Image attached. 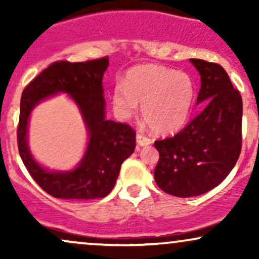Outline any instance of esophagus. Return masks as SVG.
<instances>
[{
  "mask_svg": "<svg viewBox=\"0 0 259 259\" xmlns=\"http://www.w3.org/2000/svg\"><path fill=\"white\" fill-rule=\"evenodd\" d=\"M136 142H138L139 146H147V145H151L152 144V140L148 139L146 135H144L142 133H138V135H136Z\"/></svg>",
  "mask_w": 259,
  "mask_h": 259,
  "instance_id": "1",
  "label": "esophagus"
}]
</instances>
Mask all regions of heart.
Instances as JSON below:
<instances>
[{"label":"heart","mask_w":259,"mask_h":259,"mask_svg":"<svg viewBox=\"0 0 259 259\" xmlns=\"http://www.w3.org/2000/svg\"><path fill=\"white\" fill-rule=\"evenodd\" d=\"M195 90L190 76L156 64L136 65L127 70L123 86L113 90L118 117L129 119L142 105V117L157 134H173L185 125Z\"/></svg>","instance_id":"heart-1"}]
</instances>
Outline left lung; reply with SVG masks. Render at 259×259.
I'll list each match as a JSON object with an SVG mask.
<instances>
[{
    "label": "left lung",
    "instance_id": "left-lung-1",
    "mask_svg": "<svg viewBox=\"0 0 259 259\" xmlns=\"http://www.w3.org/2000/svg\"><path fill=\"white\" fill-rule=\"evenodd\" d=\"M201 76L196 105H203L185 129L154 142L159 160L154 180L177 197H194L218 186L241 152L242 100L222 65L190 59Z\"/></svg>",
    "mask_w": 259,
    "mask_h": 259
}]
</instances>
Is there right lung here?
<instances>
[{
	"label": "right lung",
	"mask_w": 259,
	"mask_h": 259,
	"mask_svg": "<svg viewBox=\"0 0 259 259\" xmlns=\"http://www.w3.org/2000/svg\"><path fill=\"white\" fill-rule=\"evenodd\" d=\"M108 58L88 62H56L41 72L24 89L20 100L18 148L32 179L56 198L94 200L106 197L115 185L121 163L135 150V132L126 124L106 118L103 74ZM59 93L70 96L88 133V144L78 164L68 171L40 165L28 147L31 112L44 100Z\"/></svg>",
	"instance_id": "1"
}]
</instances>
